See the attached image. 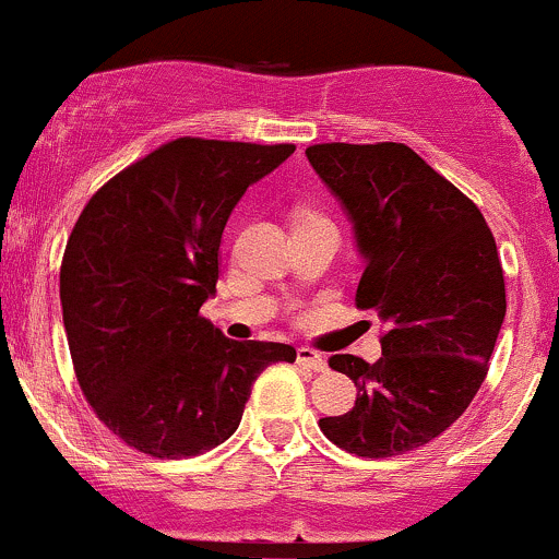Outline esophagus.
Instances as JSON below:
<instances>
[{"label": "esophagus", "instance_id": "obj_1", "mask_svg": "<svg viewBox=\"0 0 559 559\" xmlns=\"http://www.w3.org/2000/svg\"><path fill=\"white\" fill-rule=\"evenodd\" d=\"M297 361L302 364V367L313 369V372H326V369H329L326 358L321 354H316L313 348H299L297 350Z\"/></svg>", "mask_w": 559, "mask_h": 559}]
</instances>
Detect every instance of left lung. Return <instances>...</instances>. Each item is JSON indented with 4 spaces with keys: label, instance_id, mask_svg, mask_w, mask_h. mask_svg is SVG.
<instances>
[{
    "label": "left lung",
    "instance_id": "left-lung-1",
    "mask_svg": "<svg viewBox=\"0 0 559 559\" xmlns=\"http://www.w3.org/2000/svg\"><path fill=\"white\" fill-rule=\"evenodd\" d=\"M305 155L354 225L356 305L388 324L374 364L329 358L356 383V404L319 426L354 455H402L448 431L485 380L507 316L496 238L477 205L409 146L334 141Z\"/></svg>",
    "mask_w": 559,
    "mask_h": 559
}]
</instances>
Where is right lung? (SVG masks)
Here are the masks:
<instances>
[{
	"mask_svg": "<svg viewBox=\"0 0 559 559\" xmlns=\"http://www.w3.org/2000/svg\"><path fill=\"white\" fill-rule=\"evenodd\" d=\"M295 144L176 139L82 209L61 264L80 388L128 448L190 457L230 439L251 385L284 343L230 340L201 316L216 295L227 219Z\"/></svg>",
	"mask_w": 559,
	"mask_h": 559,
	"instance_id": "add662e5",
	"label": "right lung"
}]
</instances>
